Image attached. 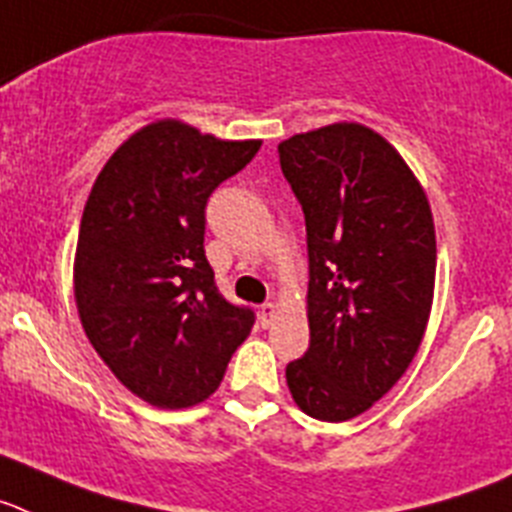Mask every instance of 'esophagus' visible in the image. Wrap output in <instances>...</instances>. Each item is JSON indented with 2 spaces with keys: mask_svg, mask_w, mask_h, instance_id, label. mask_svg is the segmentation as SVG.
<instances>
[{
  "mask_svg": "<svg viewBox=\"0 0 512 512\" xmlns=\"http://www.w3.org/2000/svg\"><path fill=\"white\" fill-rule=\"evenodd\" d=\"M275 314H278V306H275V304H262L260 306V322H262V327H270V324H273V319H275Z\"/></svg>",
  "mask_w": 512,
  "mask_h": 512,
  "instance_id": "1",
  "label": "esophagus"
}]
</instances>
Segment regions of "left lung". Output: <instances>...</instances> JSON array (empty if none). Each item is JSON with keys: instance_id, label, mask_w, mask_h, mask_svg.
Segmentation results:
<instances>
[{"instance_id": "8db88e82", "label": "left lung", "mask_w": 512, "mask_h": 512, "mask_svg": "<svg viewBox=\"0 0 512 512\" xmlns=\"http://www.w3.org/2000/svg\"><path fill=\"white\" fill-rule=\"evenodd\" d=\"M306 219L309 350L286 366L293 402L345 422L410 368L430 319L435 224L428 195L394 146L361 123L278 144Z\"/></svg>"}]
</instances>
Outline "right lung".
I'll return each instance as SVG.
<instances>
[{"label": "right lung", "instance_id": "right-lung-1", "mask_svg": "<svg viewBox=\"0 0 512 512\" xmlns=\"http://www.w3.org/2000/svg\"><path fill=\"white\" fill-rule=\"evenodd\" d=\"M260 144L164 118L131 133L92 185L74 255L79 319L115 379L151 407L211 397L255 324L216 288L203 234L211 193Z\"/></svg>", "mask_w": 512, "mask_h": 512}]
</instances>
